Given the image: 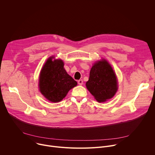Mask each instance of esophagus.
Masks as SVG:
<instances>
[{"mask_svg": "<svg viewBox=\"0 0 155 155\" xmlns=\"http://www.w3.org/2000/svg\"><path fill=\"white\" fill-rule=\"evenodd\" d=\"M78 84H80V85H82L83 84V80H78Z\"/></svg>", "mask_w": 155, "mask_h": 155, "instance_id": "1", "label": "esophagus"}]
</instances>
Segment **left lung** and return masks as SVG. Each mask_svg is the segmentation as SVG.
I'll list each match as a JSON object with an SVG mask.
<instances>
[{
	"mask_svg": "<svg viewBox=\"0 0 155 155\" xmlns=\"http://www.w3.org/2000/svg\"><path fill=\"white\" fill-rule=\"evenodd\" d=\"M117 84L112 68L104 59L94 64L90 71L89 80L86 83L88 91L99 102L112 98L117 91Z\"/></svg>",
	"mask_w": 155,
	"mask_h": 155,
	"instance_id": "1",
	"label": "left lung"
}]
</instances>
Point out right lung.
Listing matches in <instances>:
<instances>
[{
	"label": "right lung",
	"mask_w": 155,
	"mask_h": 155,
	"mask_svg": "<svg viewBox=\"0 0 155 155\" xmlns=\"http://www.w3.org/2000/svg\"><path fill=\"white\" fill-rule=\"evenodd\" d=\"M53 58L50 57L43 65L39 78V88L48 101L58 102L77 86V82L65 71L63 61L61 59L53 61Z\"/></svg>",
	"instance_id": "add662e5"
}]
</instances>
